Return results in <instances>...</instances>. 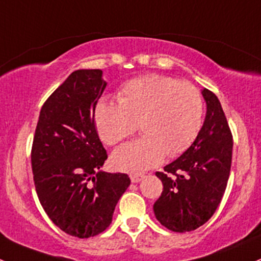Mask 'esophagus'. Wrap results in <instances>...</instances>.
<instances>
[{
	"mask_svg": "<svg viewBox=\"0 0 261 261\" xmlns=\"http://www.w3.org/2000/svg\"><path fill=\"white\" fill-rule=\"evenodd\" d=\"M143 174L142 173H132L130 174V181L133 182V184H138L139 181H141L142 178H143Z\"/></svg>",
	"mask_w": 261,
	"mask_h": 261,
	"instance_id": "esophagus-1",
	"label": "esophagus"
}]
</instances>
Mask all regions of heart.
I'll list each match as a JSON object with an SVG mask.
<instances>
[{
	"instance_id": "obj_1",
	"label": "heart",
	"mask_w": 261,
	"mask_h": 261,
	"mask_svg": "<svg viewBox=\"0 0 261 261\" xmlns=\"http://www.w3.org/2000/svg\"><path fill=\"white\" fill-rule=\"evenodd\" d=\"M117 99L118 104L100 99L94 109L101 141L115 146L130 137L137 124L143 134L114 150L112 163L120 171L141 172L160 165L166 154L173 157L189 148L201 129L202 96L190 83L144 75L124 83Z\"/></svg>"
}]
</instances>
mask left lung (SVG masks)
Listing matches in <instances>:
<instances>
[{"label":"left lung","mask_w":261,"mask_h":261,"mask_svg":"<svg viewBox=\"0 0 261 261\" xmlns=\"http://www.w3.org/2000/svg\"><path fill=\"white\" fill-rule=\"evenodd\" d=\"M201 93L207 111L195 142L165 171L155 172L163 191L153 211L174 232L196 230L211 219L230 176L232 134L217 96L208 89Z\"/></svg>","instance_id":"8db88e82"}]
</instances>
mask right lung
<instances>
[{
	"mask_svg": "<svg viewBox=\"0 0 261 261\" xmlns=\"http://www.w3.org/2000/svg\"><path fill=\"white\" fill-rule=\"evenodd\" d=\"M103 71L82 69L47 98L31 149L35 189L42 208L64 232L87 239L111 225L120 196L130 185L125 173L100 171L108 158L94 122L107 87Z\"/></svg>",
	"mask_w": 261,
	"mask_h": 261,
	"instance_id": "1",
	"label": "right lung"
}]
</instances>
